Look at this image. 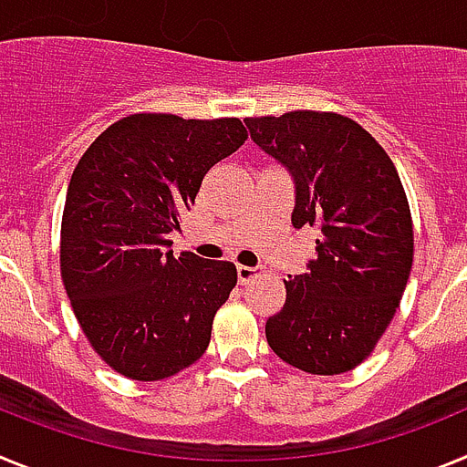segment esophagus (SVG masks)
<instances>
[{"label": "esophagus", "mask_w": 467, "mask_h": 467, "mask_svg": "<svg viewBox=\"0 0 467 467\" xmlns=\"http://www.w3.org/2000/svg\"><path fill=\"white\" fill-rule=\"evenodd\" d=\"M236 271H238V283H241V285L250 283V280L257 275V269H254V266H238Z\"/></svg>", "instance_id": "esophagus-1"}]
</instances>
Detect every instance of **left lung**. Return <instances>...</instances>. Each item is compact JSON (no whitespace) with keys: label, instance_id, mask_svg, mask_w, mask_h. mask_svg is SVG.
<instances>
[{"label":"left lung","instance_id":"8db88e82","mask_svg":"<svg viewBox=\"0 0 467 467\" xmlns=\"http://www.w3.org/2000/svg\"><path fill=\"white\" fill-rule=\"evenodd\" d=\"M250 138L295 180L292 226H316V259L285 280L266 341L308 374L348 372L374 350L400 306L414 229L402 182L381 144L334 111L245 119Z\"/></svg>","mask_w":467,"mask_h":467}]
</instances>
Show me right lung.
Instances as JSON below:
<instances>
[{"label":"right lung","instance_id":"1","mask_svg":"<svg viewBox=\"0 0 467 467\" xmlns=\"http://www.w3.org/2000/svg\"><path fill=\"white\" fill-rule=\"evenodd\" d=\"M247 140L238 119L130 114L98 135L72 172L60 274L95 353L135 381H161L203 356L236 287L231 262L172 254L168 234L205 172Z\"/></svg>","mask_w":467,"mask_h":467}]
</instances>
